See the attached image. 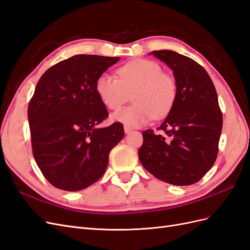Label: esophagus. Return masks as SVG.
Listing matches in <instances>:
<instances>
[{
  "label": "esophagus",
  "mask_w": 250,
  "mask_h": 250,
  "mask_svg": "<svg viewBox=\"0 0 250 250\" xmlns=\"http://www.w3.org/2000/svg\"><path fill=\"white\" fill-rule=\"evenodd\" d=\"M131 130H132V128H131L130 126H127V125L124 126V131H125V133H129V132H131Z\"/></svg>",
  "instance_id": "obj_1"
}]
</instances>
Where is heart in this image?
I'll return each mask as SVG.
<instances>
[{
	"mask_svg": "<svg viewBox=\"0 0 250 250\" xmlns=\"http://www.w3.org/2000/svg\"><path fill=\"white\" fill-rule=\"evenodd\" d=\"M118 78L103 73L96 80L95 89L105 107L117 110L130 100V106L112 113L111 119L128 126H140L154 117L164 118L177 99L176 81L163 72L161 64L137 58L118 67Z\"/></svg>",
	"mask_w": 250,
	"mask_h": 250,
	"instance_id": "b5f03b06",
	"label": "heart"
}]
</instances>
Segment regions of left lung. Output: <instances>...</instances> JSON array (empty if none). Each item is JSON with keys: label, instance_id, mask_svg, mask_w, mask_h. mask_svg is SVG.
I'll use <instances>...</instances> for the list:
<instances>
[{"label": "left lung", "instance_id": "8db88e82", "mask_svg": "<svg viewBox=\"0 0 250 250\" xmlns=\"http://www.w3.org/2000/svg\"><path fill=\"white\" fill-rule=\"evenodd\" d=\"M152 55L168 64L177 84V99L154 133L143 131L139 158L149 173L174 186L198 183L218 154L223 117L213 81L204 67L170 50Z\"/></svg>", "mask_w": 250, "mask_h": 250}]
</instances>
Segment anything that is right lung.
<instances>
[{
	"instance_id": "obj_1",
	"label": "right lung",
	"mask_w": 250,
	"mask_h": 250,
	"mask_svg": "<svg viewBox=\"0 0 250 250\" xmlns=\"http://www.w3.org/2000/svg\"><path fill=\"white\" fill-rule=\"evenodd\" d=\"M119 59L75 55L51 66L37 82L28 105L32 152L44 178L60 190L95 184L124 137L120 122L97 127L108 111L96 94V80Z\"/></svg>"
}]
</instances>
